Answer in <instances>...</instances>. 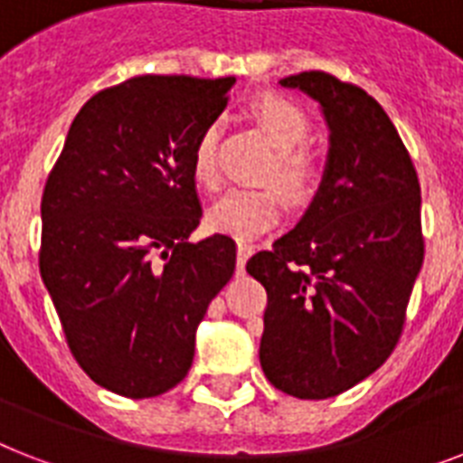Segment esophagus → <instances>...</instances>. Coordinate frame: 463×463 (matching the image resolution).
I'll list each match as a JSON object with an SVG mask.
<instances>
[{
	"label": "esophagus",
	"mask_w": 463,
	"mask_h": 463,
	"mask_svg": "<svg viewBox=\"0 0 463 463\" xmlns=\"http://www.w3.org/2000/svg\"><path fill=\"white\" fill-rule=\"evenodd\" d=\"M251 251H254V247H251L250 242H238V270L240 273L244 270V264H247V259L251 257Z\"/></svg>",
	"instance_id": "34e87169"
}]
</instances>
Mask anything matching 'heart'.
Instances as JSON below:
<instances>
[{"instance_id":"b5f03b06","label":"heart","mask_w":463,"mask_h":463,"mask_svg":"<svg viewBox=\"0 0 463 463\" xmlns=\"http://www.w3.org/2000/svg\"><path fill=\"white\" fill-rule=\"evenodd\" d=\"M251 118L276 146L266 168V178L276 180L292 199L311 197L318 183V166L302 146L311 135V121L304 109L285 97L264 95L251 104ZM193 175L199 185H219L216 126H209L199 135L193 152ZM280 213L283 199L276 187H235L209 209L206 219L213 231L238 240H254L270 231Z\"/></svg>"}]
</instances>
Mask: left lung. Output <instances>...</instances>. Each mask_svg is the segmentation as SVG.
<instances>
[{"label": "left lung", "instance_id": "8db88e82", "mask_svg": "<svg viewBox=\"0 0 463 463\" xmlns=\"http://www.w3.org/2000/svg\"><path fill=\"white\" fill-rule=\"evenodd\" d=\"M318 101L328 159L299 223L247 261L266 288L259 362L270 385L328 400L378 371L400 342L420 264V185L373 97L323 71L280 80Z\"/></svg>", "mask_w": 463, "mask_h": 463}]
</instances>
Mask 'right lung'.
Segmentation results:
<instances>
[{
    "label": "right lung",
    "instance_id": "right-lung-1",
    "mask_svg": "<svg viewBox=\"0 0 463 463\" xmlns=\"http://www.w3.org/2000/svg\"><path fill=\"white\" fill-rule=\"evenodd\" d=\"M235 78L137 75L78 111L43 194L40 273L75 362L116 394L145 400L193 366L209 302L235 270V242L193 244L199 135Z\"/></svg>",
    "mask_w": 463,
    "mask_h": 463
}]
</instances>
